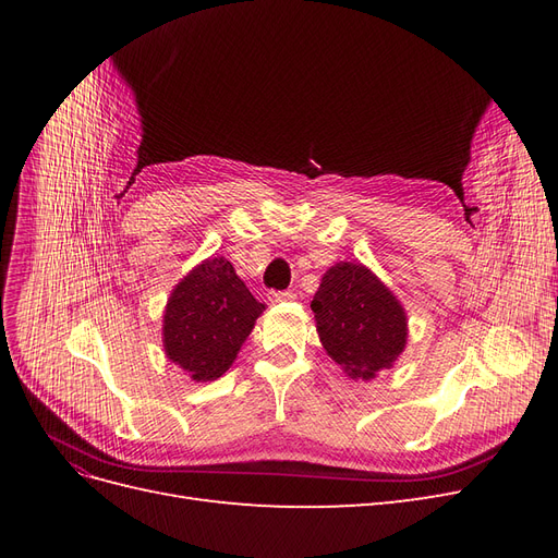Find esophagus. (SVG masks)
I'll return each mask as SVG.
<instances>
[{
    "label": "esophagus",
    "mask_w": 558,
    "mask_h": 558,
    "mask_svg": "<svg viewBox=\"0 0 558 558\" xmlns=\"http://www.w3.org/2000/svg\"><path fill=\"white\" fill-rule=\"evenodd\" d=\"M289 300H295L293 291H272V293H269V302H289Z\"/></svg>",
    "instance_id": "34e87169"
}]
</instances>
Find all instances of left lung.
Listing matches in <instances>:
<instances>
[{
  "label": "left lung",
  "mask_w": 558,
  "mask_h": 558,
  "mask_svg": "<svg viewBox=\"0 0 558 558\" xmlns=\"http://www.w3.org/2000/svg\"><path fill=\"white\" fill-rule=\"evenodd\" d=\"M316 332L328 356L351 379H375L408 344L400 300L363 263H337L312 300Z\"/></svg>",
  "instance_id": "left-lung-1"
}]
</instances>
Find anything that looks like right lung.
Returning <instances> with one entry per match:
<instances>
[{
    "label": "right lung",
    "instance_id": "right-lung-1",
    "mask_svg": "<svg viewBox=\"0 0 558 558\" xmlns=\"http://www.w3.org/2000/svg\"><path fill=\"white\" fill-rule=\"evenodd\" d=\"M265 305L251 295L230 260L207 258L167 300L162 347L195 381H214L238 359Z\"/></svg>",
    "mask_w": 558,
    "mask_h": 558
}]
</instances>
